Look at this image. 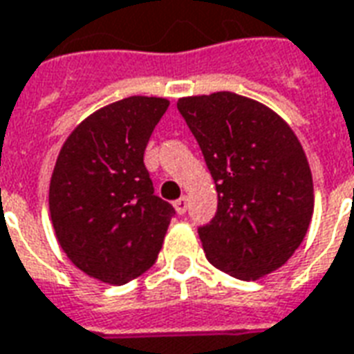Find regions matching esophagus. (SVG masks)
Listing matches in <instances>:
<instances>
[{"label": "esophagus", "mask_w": 354, "mask_h": 354, "mask_svg": "<svg viewBox=\"0 0 354 354\" xmlns=\"http://www.w3.org/2000/svg\"><path fill=\"white\" fill-rule=\"evenodd\" d=\"M174 208H176V212L180 216L185 214V210H187V197H180L178 201H174Z\"/></svg>", "instance_id": "34e87169"}]
</instances>
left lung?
Segmentation results:
<instances>
[{
    "label": "left lung",
    "instance_id": "obj_1",
    "mask_svg": "<svg viewBox=\"0 0 354 354\" xmlns=\"http://www.w3.org/2000/svg\"><path fill=\"white\" fill-rule=\"evenodd\" d=\"M217 191L198 229L206 259L255 281L283 266L313 216V180L300 140L266 104L232 91L178 99Z\"/></svg>",
    "mask_w": 354,
    "mask_h": 354
}]
</instances>
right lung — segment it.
<instances>
[{"mask_svg": "<svg viewBox=\"0 0 354 354\" xmlns=\"http://www.w3.org/2000/svg\"><path fill=\"white\" fill-rule=\"evenodd\" d=\"M169 109L163 97H125L75 127L50 178L52 227L77 268L124 285L156 263L174 208L153 195L144 150Z\"/></svg>", "mask_w": 354, "mask_h": 354, "instance_id": "right-lung-1", "label": "right lung"}]
</instances>
